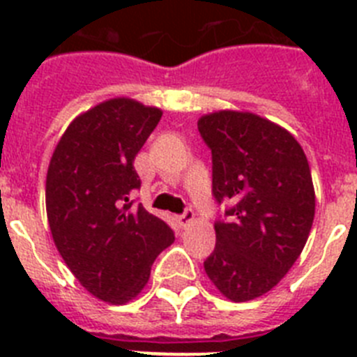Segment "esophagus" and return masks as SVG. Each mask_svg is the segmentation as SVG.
<instances>
[{
    "instance_id": "1",
    "label": "esophagus",
    "mask_w": 357,
    "mask_h": 357,
    "mask_svg": "<svg viewBox=\"0 0 357 357\" xmlns=\"http://www.w3.org/2000/svg\"><path fill=\"white\" fill-rule=\"evenodd\" d=\"M193 220H195V213L191 209H185V213H182L181 216H176V222L181 223V227H184V229L189 225V223L193 222Z\"/></svg>"
}]
</instances>
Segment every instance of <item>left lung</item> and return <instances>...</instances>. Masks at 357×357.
<instances>
[{"mask_svg":"<svg viewBox=\"0 0 357 357\" xmlns=\"http://www.w3.org/2000/svg\"><path fill=\"white\" fill-rule=\"evenodd\" d=\"M213 153V197L230 202L214 223L216 247L204 261L232 302L277 286L298 259L314 218V188L302 146L252 112L220 110L198 119Z\"/></svg>","mask_w":357,"mask_h":357,"instance_id":"left-lung-1","label":"left lung"}]
</instances>
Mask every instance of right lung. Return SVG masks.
Instances as JSON below:
<instances>
[{
  "label": "right lung",
  "mask_w": 357,
  "mask_h": 357,
  "mask_svg": "<svg viewBox=\"0 0 357 357\" xmlns=\"http://www.w3.org/2000/svg\"><path fill=\"white\" fill-rule=\"evenodd\" d=\"M160 116L130 98L107 100L73 119L50 160L46 213L56 250L109 304L137 296L157 255L175 241L168 223L132 200L141 188L134 159Z\"/></svg>",
  "instance_id": "obj_1"
}]
</instances>
